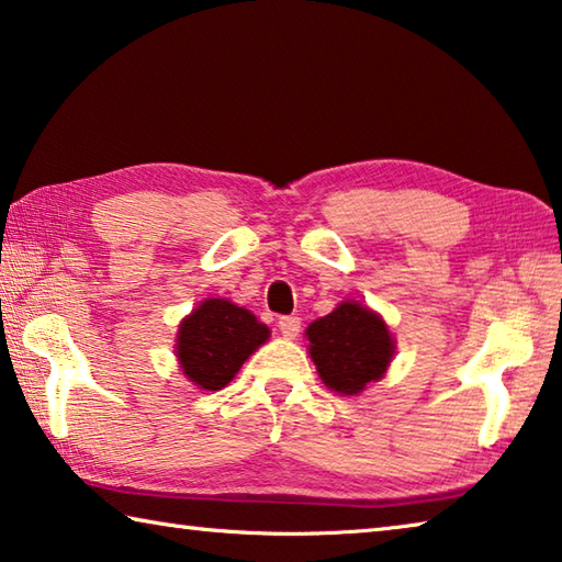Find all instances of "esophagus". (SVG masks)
<instances>
[{
	"label": "esophagus",
	"mask_w": 562,
	"mask_h": 562,
	"mask_svg": "<svg viewBox=\"0 0 562 562\" xmlns=\"http://www.w3.org/2000/svg\"><path fill=\"white\" fill-rule=\"evenodd\" d=\"M278 327H280V331H282V337L294 339V337L300 335V317H292V315H288V317H280Z\"/></svg>",
	"instance_id": "esophagus-1"
}]
</instances>
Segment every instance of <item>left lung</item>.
<instances>
[{
    "instance_id": "8db88e82",
    "label": "left lung",
    "mask_w": 562,
    "mask_h": 562,
    "mask_svg": "<svg viewBox=\"0 0 562 562\" xmlns=\"http://www.w3.org/2000/svg\"><path fill=\"white\" fill-rule=\"evenodd\" d=\"M307 339L322 382L339 394H359L382 379L394 355V339L382 317L351 300L312 322Z\"/></svg>"
}]
</instances>
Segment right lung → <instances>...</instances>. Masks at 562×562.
I'll return each instance as SVG.
<instances>
[{
  "label": "right lung",
  "instance_id": "right-lung-1",
  "mask_svg": "<svg viewBox=\"0 0 562 562\" xmlns=\"http://www.w3.org/2000/svg\"><path fill=\"white\" fill-rule=\"evenodd\" d=\"M268 337L270 329L252 312L227 300H205L178 329L180 369L193 384L217 392Z\"/></svg>",
  "mask_w": 562,
  "mask_h": 562
}]
</instances>
